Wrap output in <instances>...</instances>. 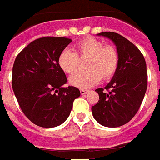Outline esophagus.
Wrapping results in <instances>:
<instances>
[{"mask_svg": "<svg viewBox=\"0 0 160 160\" xmlns=\"http://www.w3.org/2000/svg\"><path fill=\"white\" fill-rule=\"evenodd\" d=\"M88 92H89L88 90H82H82H80V93H81L82 95H83V94H86Z\"/></svg>", "mask_w": 160, "mask_h": 160, "instance_id": "1", "label": "esophagus"}]
</instances>
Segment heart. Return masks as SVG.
<instances>
[{
    "label": "heart",
    "mask_w": 160,
    "mask_h": 160,
    "mask_svg": "<svg viewBox=\"0 0 160 160\" xmlns=\"http://www.w3.org/2000/svg\"><path fill=\"white\" fill-rule=\"evenodd\" d=\"M79 59H86L87 70L75 74L69 83L75 87L86 89L97 84L102 78L108 80L113 77L119 66V52L112 45H105L102 40L87 37L75 47V52L65 49L58 56V66L63 72L72 75L78 70Z\"/></svg>",
    "instance_id": "b5f03b06"
}]
</instances>
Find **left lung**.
I'll use <instances>...</instances> for the list:
<instances>
[{"label":"left lung","instance_id":"left-lung-1","mask_svg":"<svg viewBox=\"0 0 160 160\" xmlns=\"http://www.w3.org/2000/svg\"><path fill=\"white\" fill-rule=\"evenodd\" d=\"M98 35L115 44L120 61L111 82L105 88L95 90L99 99L92 108V112L103 126L120 127L136 115L142 104L147 89L146 62L140 50L126 38L112 32Z\"/></svg>","mask_w":160,"mask_h":160}]
</instances>
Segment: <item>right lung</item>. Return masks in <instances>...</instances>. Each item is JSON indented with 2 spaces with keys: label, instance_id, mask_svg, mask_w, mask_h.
<instances>
[{
  "label": "right lung",
  "instance_id": "1",
  "mask_svg": "<svg viewBox=\"0 0 160 160\" xmlns=\"http://www.w3.org/2000/svg\"><path fill=\"white\" fill-rule=\"evenodd\" d=\"M72 39L44 37L35 39L18 54L13 65L12 88L24 115L42 128L57 127L68 117L77 87L67 83L58 66V56Z\"/></svg>",
  "mask_w": 160,
  "mask_h": 160
}]
</instances>
